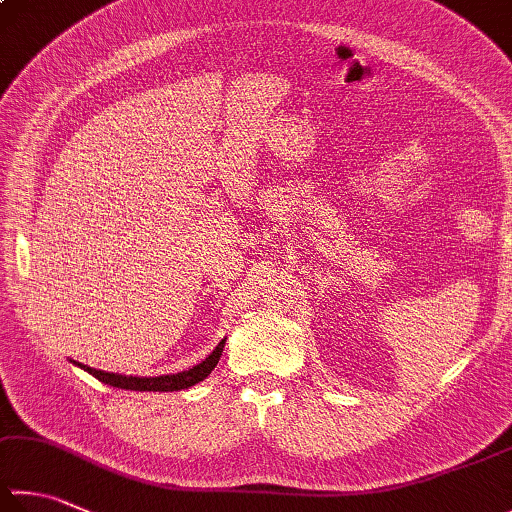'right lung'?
Instances as JSON below:
<instances>
[{"instance_id":"obj_1","label":"right lung","mask_w":512,"mask_h":512,"mask_svg":"<svg viewBox=\"0 0 512 512\" xmlns=\"http://www.w3.org/2000/svg\"><path fill=\"white\" fill-rule=\"evenodd\" d=\"M223 347H225V339L216 345V350L211 352L205 361H200L198 365H194V368L178 374H165V376H127V374L95 370V368H89V365H82L75 361L73 363L80 365V368L89 374H93L98 381L113 385V388L136 390V392H173V390H187L191 385L205 381L211 374V370L216 368L220 354H223Z\"/></svg>"}]
</instances>
